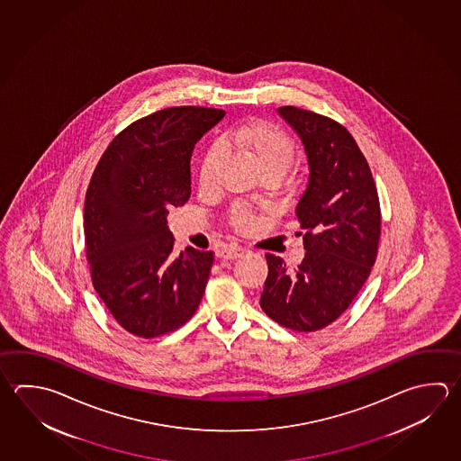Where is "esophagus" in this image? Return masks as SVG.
<instances>
[{
    "label": "esophagus",
    "mask_w": 461,
    "mask_h": 461,
    "mask_svg": "<svg viewBox=\"0 0 461 461\" xmlns=\"http://www.w3.org/2000/svg\"><path fill=\"white\" fill-rule=\"evenodd\" d=\"M241 254H243V249H241V248H238V246H230V248H225V249L218 251L217 256L220 259H223V261H235V259H238Z\"/></svg>",
    "instance_id": "obj_1"
}]
</instances>
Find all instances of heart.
Returning <instances> with one entry per match:
<instances>
[{
	"instance_id": "1",
	"label": "heart",
	"mask_w": 461,
	"mask_h": 461,
	"mask_svg": "<svg viewBox=\"0 0 461 461\" xmlns=\"http://www.w3.org/2000/svg\"><path fill=\"white\" fill-rule=\"evenodd\" d=\"M225 140L251 158L261 173L276 171L284 174L295 157V141L287 131L280 129L274 122H246L230 131ZM218 155V148L212 147L202 159L199 173L202 185H209L212 181ZM231 221L236 228L248 230L252 225V215L243 207H236L231 215Z\"/></svg>"
}]
</instances>
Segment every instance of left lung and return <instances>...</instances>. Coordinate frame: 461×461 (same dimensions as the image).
Returning a JSON list of instances; mask_svg holds the SVG:
<instances>
[{"instance_id": "obj_1", "label": "left lung", "mask_w": 461, "mask_h": 461, "mask_svg": "<svg viewBox=\"0 0 461 461\" xmlns=\"http://www.w3.org/2000/svg\"><path fill=\"white\" fill-rule=\"evenodd\" d=\"M278 115L296 131L308 159V184L295 207L306 254L295 270L266 254L261 308L302 332L336 321L356 298L376 258L382 220L372 171L338 122L285 105Z\"/></svg>"}]
</instances>
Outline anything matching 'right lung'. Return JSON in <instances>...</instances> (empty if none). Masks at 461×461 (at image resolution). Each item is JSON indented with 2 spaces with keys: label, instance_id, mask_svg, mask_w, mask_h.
I'll use <instances>...</instances> for the list:
<instances>
[{
  "label": "right lung",
  "instance_id": "obj_1",
  "mask_svg": "<svg viewBox=\"0 0 461 461\" xmlns=\"http://www.w3.org/2000/svg\"><path fill=\"white\" fill-rule=\"evenodd\" d=\"M225 117L171 107L129 125L99 159L85 200L93 285L122 328L139 338L177 330L197 312L213 252L174 254L169 209L191 197V158Z\"/></svg>",
  "mask_w": 461,
  "mask_h": 461
}]
</instances>
